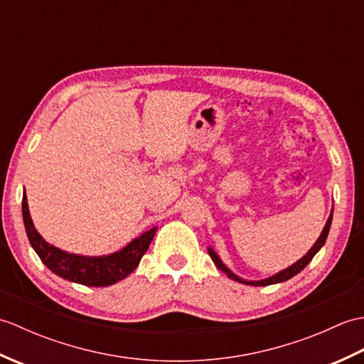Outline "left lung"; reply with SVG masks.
Wrapping results in <instances>:
<instances>
[{
    "instance_id": "8db88e82",
    "label": "left lung",
    "mask_w": 364,
    "mask_h": 364,
    "mask_svg": "<svg viewBox=\"0 0 364 364\" xmlns=\"http://www.w3.org/2000/svg\"><path fill=\"white\" fill-rule=\"evenodd\" d=\"M331 219H333V213H330V218L327 219V223H326V227H323L321 236L318 237V241L314 242V245L311 247V249L308 250V253L305 255V257H301L299 261L294 262L292 266H289V267H286L284 270H282V272H278V274H275V275H272V277H269V278H264V280H258V282L244 280V278L237 277L236 274L231 272V270H230L225 264H223L222 259L219 258V255L215 253V252L211 249V247H210V249H208V253H210V257H211V259L214 261L215 267H218L219 270H222L223 274H227V277L231 278V280L239 282V283H242V284H250V286H267V284L282 283V282L289 280V278H292L294 275H297V274L300 272V270H304V269L308 266V262H310V261L313 259L314 255L322 249V245L326 244V239H327V236H328V231H330V227H331Z\"/></svg>"
}]
</instances>
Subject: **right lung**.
<instances>
[{
	"label": "right lung",
	"instance_id": "right-lung-1",
	"mask_svg": "<svg viewBox=\"0 0 364 364\" xmlns=\"http://www.w3.org/2000/svg\"><path fill=\"white\" fill-rule=\"evenodd\" d=\"M21 213L29 242L43 264L53 274L65 278L68 282L84 286H95V288L111 286L133 272L141 262L144 253L149 250L150 242L153 241L154 233H156V227H153L151 230L145 231L144 235L133 239L119 252L103 255V257H82V255L60 250L58 247L46 242L38 235V231L34 228L33 219H31L26 194L23 196Z\"/></svg>",
	"mask_w": 364,
	"mask_h": 364
}]
</instances>
